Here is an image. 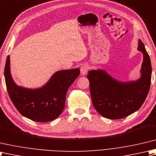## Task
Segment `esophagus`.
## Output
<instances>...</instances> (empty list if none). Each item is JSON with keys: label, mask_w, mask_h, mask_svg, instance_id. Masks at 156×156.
<instances>
[{"label": "esophagus", "mask_w": 156, "mask_h": 156, "mask_svg": "<svg viewBox=\"0 0 156 156\" xmlns=\"http://www.w3.org/2000/svg\"><path fill=\"white\" fill-rule=\"evenodd\" d=\"M88 70H89V66L87 65H82L80 68L81 74L83 75H85V74H87Z\"/></svg>", "instance_id": "34e87169"}]
</instances>
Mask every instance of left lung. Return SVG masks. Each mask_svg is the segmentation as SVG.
I'll return each mask as SVG.
<instances>
[{
	"label": "left lung",
	"instance_id": "1",
	"mask_svg": "<svg viewBox=\"0 0 156 156\" xmlns=\"http://www.w3.org/2000/svg\"><path fill=\"white\" fill-rule=\"evenodd\" d=\"M138 51L143 54L141 77L123 82L113 78L102 69L88 72L92 103L100 115L109 119H120L138 110L147 96L151 85V65L144 43L138 41Z\"/></svg>",
	"mask_w": 156,
	"mask_h": 156
}]
</instances>
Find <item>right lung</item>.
I'll use <instances>...</instances> for the list:
<instances>
[{
	"mask_svg": "<svg viewBox=\"0 0 156 156\" xmlns=\"http://www.w3.org/2000/svg\"><path fill=\"white\" fill-rule=\"evenodd\" d=\"M79 74V69L62 70L55 73L42 87L19 86L12 78L10 56L5 66V79L9 96L21 114L36 122H48L58 117L65 106L68 89Z\"/></svg>",
	"mask_w": 156,
	"mask_h": 156,
	"instance_id": "1",
	"label": "right lung"
}]
</instances>
